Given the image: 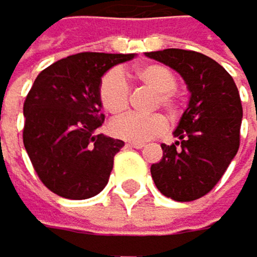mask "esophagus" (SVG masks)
<instances>
[{"label": "esophagus", "instance_id": "obj_1", "mask_svg": "<svg viewBox=\"0 0 257 257\" xmlns=\"http://www.w3.org/2000/svg\"><path fill=\"white\" fill-rule=\"evenodd\" d=\"M126 146L131 147V149H142V147H146V144L144 142H127Z\"/></svg>", "mask_w": 257, "mask_h": 257}]
</instances>
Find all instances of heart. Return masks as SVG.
Instances as JSON below:
<instances>
[{
	"mask_svg": "<svg viewBox=\"0 0 257 257\" xmlns=\"http://www.w3.org/2000/svg\"><path fill=\"white\" fill-rule=\"evenodd\" d=\"M127 81H138L155 89L154 107H163L174 115L179 107L176 86L177 78L171 68L161 64H146L127 72L110 70L100 78L97 86V99L100 107L110 115H119L130 105V86ZM110 133L118 139L131 142H147L155 139L168 130V121L161 113L138 115L126 113L110 123Z\"/></svg>",
	"mask_w": 257,
	"mask_h": 257,
	"instance_id": "b5f03b06",
	"label": "heart"
}]
</instances>
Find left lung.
Wrapping results in <instances>:
<instances>
[{
    "label": "left lung",
    "mask_w": 257,
    "mask_h": 257,
    "mask_svg": "<svg viewBox=\"0 0 257 257\" xmlns=\"http://www.w3.org/2000/svg\"><path fill=\"white\" fill-rule=\"evenodd\" d=\"M147 57L174 68L190 91L171 146L152 165L157 189L176 201L198 200L214 189L240 147L241 100L233 78L216 60L195 51L163 49Z\"/></svg>",
    "instance_id": "1"
}]
</instances>
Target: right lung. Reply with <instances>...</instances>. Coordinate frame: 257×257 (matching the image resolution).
I'll use <instances>...</instances> for the list:
<instances>
[{
  "mask_svg": "<svg viewBox=\"0 0 257 257\" xmlns=\"http://www.w3.org/2000/svg\"><path fill=\"white\" fill-rule=\"evenodd\" d=\"M134 54L80 52L36 76L24 102V146L40 181L59 197L86 200L108 182L123 141L99 134L97 86L113 65Z\"/></svg>",
  "mask_w": 257,
  "mask_h": 257,
  "instance_id": "add662e5",
  "label": "right lung"
}]
</instances>
